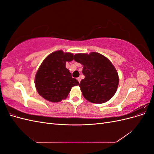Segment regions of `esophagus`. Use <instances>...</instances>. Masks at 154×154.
<instances>
[{
  "mask_svg": "<svg viewBox=\"0 0 154 154\" xmlns=\"http://www.w3.org/2000/svg\"><path fill=\"white\" fill-rule=\"evenodd\" d=\"M77 80L78 81L79 83H80V82H81V78H77Z\"/></svg>",
  "mask_w": 154,
  "mask_h": 154,
  "instance_id": "obj_1",
  "label": "esophagus"
}]
</instances>
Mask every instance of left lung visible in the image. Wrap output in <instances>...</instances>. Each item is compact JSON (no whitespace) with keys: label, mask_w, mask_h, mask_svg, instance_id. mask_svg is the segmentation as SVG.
Masks as SVG:
<instances>
[{"label":"left lung","mask_w":154,"mask_h":154,"mask_svg":"<svg viewBox=\"0 0 154 154\" xmlns=\"http://www.w3.org/2000/svg\"><path fill=\"white\" fill-rule=\"evenodd\" d=\"M74 60L83 66L85 78L79 86L85 98L94 103H103L113 97L119 83L118 74L110 60L102 54H76Z\"/></svg>","instance_id":"1"}]
</instances>
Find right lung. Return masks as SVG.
Listing matches in <instances>:
<instances>
[{
	"label": "right lung",
	"instance_id": "right-lung-1",
	"mask_svg": "<svg viewBox=\"0 0 154 154\" xmlns=\"http://www.w3.org/2000/svg\"><path fill=\"white\" fill-rule=\"evenodd\" d=\"M72 60V54L58 51L48 55L42 63L35 76V86L44 99L60 101L66 98L73 86L79 85L66 67V62Z\"/></svg>",
	"mask_w": 154,
	"mask_h": 154
}]
</instances>
